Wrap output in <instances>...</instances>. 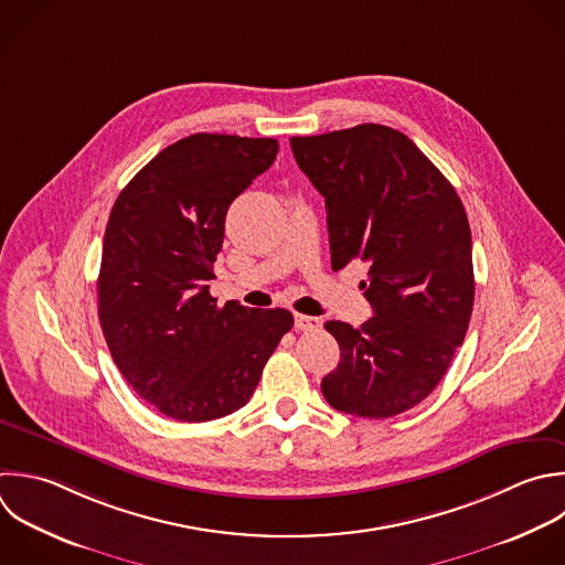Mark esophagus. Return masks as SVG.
Instances as JSON below:
<instances>
[{
    "label": "esophagus",
    "instance_id": "obj_1",
    "mask_svg": "<svg viewBox=\"0 0 565 565\" xmlns=\"http://www.w3.org/2000/svg\"><path fill=\"white\" fill-rule=\"evenodd\" d=\"M294 324H296V329H300V331H313V329H320V327H322L320 318L302 316V313H296V316H294Z\"/></svg>",
    "mask_w": 565,
    "mask_h": 565
}]
</instances>
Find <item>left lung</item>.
Returning <instances> with one entry per match:
<instances>
[{"instance_id": "left-lung-1", "label": "left lung", "mask_w": 565, "mask_h": 565, "mask_svg": "<svg viewBox=\"0 0 565 565\" xmlns=\"http://www.w3.org/2000/svg\"><path fill=\"white\" fill-rule=\"evenodd\" d=\"M289 143L324 196L331 267L369 265L360 289L375 313L360 329L324 324L340 362L322 380V395L358 417L399 415L439 384L470 322L466 210L446 177L393 128L362 124Z\"/></svg>"}]
</instances>
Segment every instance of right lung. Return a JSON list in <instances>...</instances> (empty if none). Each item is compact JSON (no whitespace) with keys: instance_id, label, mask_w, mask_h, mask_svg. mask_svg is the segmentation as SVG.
<instances>
[{"instance_id":"1","label":"right lung","mask_w":565,"mask_h":565,"mask_svg":"<svg viewBox=\"0 0 565 565\" xmlns=\"http://www.w3.org/2000/svg\"><path fill=\"white\" fill-rule=\"evenodd\" d=\"M276 139L199 132L161 150L119 194L97 280L115 364L159 413L210 422L245 406L287 309L216 305L210 294L232 201L269 170Z\"/></svg>"}]
</instances>
